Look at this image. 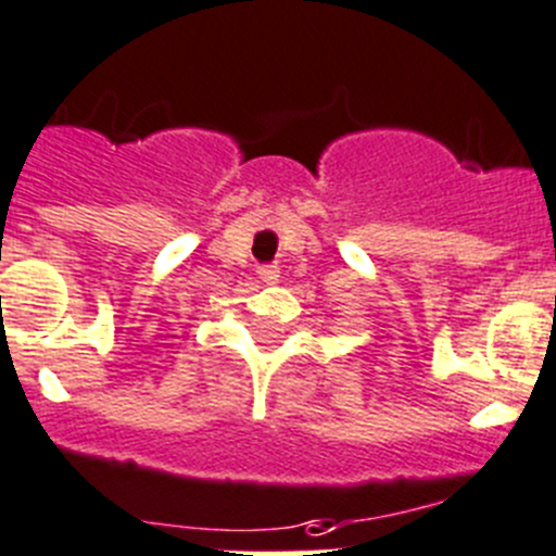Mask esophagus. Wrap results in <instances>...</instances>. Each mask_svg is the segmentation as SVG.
I'll use <instances>...</instances> for the list:
<instances>
[{"label":"esophagus","mask_w":556,"mask_h":556,"mask_svg":"<svg viewBox=\"0 0 556 556\" xmlns=\"http://www.w3.org/2000/svg\"><path fill=\"white\" fill-rule=\"evenodd\" d=\"M257 277H261V282L266 285H274L279 279V268L274 266V263H266V266L257 268Z\"/></svg>","instance_id":"obj_1"}]
</instances>
